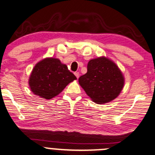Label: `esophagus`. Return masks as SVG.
<instances>
[{"label": "esophagus", "mask_w": 155, "mask_h": 155, "mask_svg": "<svg viewBox=\"0 0 155 155\" xmlns=\"http://www.w3.org/2000/svg\"><path fill=\"white\" fill-rule=\"evenodd\" d=\"M74 74H75V76H76V78H79V72H75L74 73Z\"/></svg>", "instance_id": "obj_1"}]
</instances>
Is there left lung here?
<instances>
[{
    "instance_id": "obj_1",
    "label": "left lung",
    "mask_w": 155,
    "mask_h": 155,
    "mask_svg": "<svg viewBox=\"0 0 155 155\" xmlns=\"http://www.w3.org/2000/svg\"><path fill=\"white\" fill-rule=\"evenodd\" d=\"M79 83L93 102L104 104L118 97L124 77L114 62L102 56L89 61L87 72L80 76Z\"/></svg>"
}]
</instances>
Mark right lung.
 <instances>
[{"label": "right lung", "mask_w": 155, "mask_h": 155, "mask_svg": "<svg viewBox=\"0 0 155 155\" xmlns=\"http://www.w3.org/2000/svg\"><path fill=\"white\" fill-rule=\"evenodd\" d=\"M76 79L74 74L59 59L46 58L35 64L28 84L33 94L49 100L59 95L69 83Z\"/></svg>", "instance_id": "right-lung-1"}]
</instances>
